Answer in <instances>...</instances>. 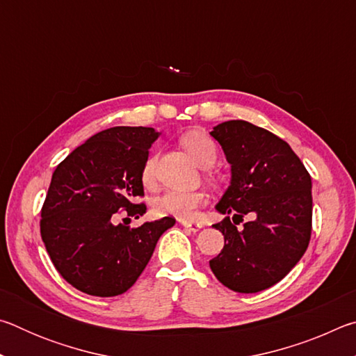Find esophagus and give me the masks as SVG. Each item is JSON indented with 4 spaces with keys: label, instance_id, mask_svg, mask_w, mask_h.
Wrapping results in <instances>:
<instances>
[{
    "label": "esophagus",
    "instance_id": "esophagus-1",
    "mask_svg": "<svg viewBox=\"0 0 356 356\" xmlns=\"http://www.w3.org/2000/svg\"><path fill=\"white\" fill-rule=\"evenodd\" d=\"M179 222H180V225H182L184 227L190 229V231H193V232L200 231V229L202 227L201 222H196V221H191V220H179Z\"/></svg>",
    "mask_w": 356,
    "mask_h": 356
}]
</instances>
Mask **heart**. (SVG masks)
Segmentation results:
<instances>
[{
  "label": "heart",
  "instance_id": "obj_1",
  "mask_svg": "<svg viewBox=\"0 0 356 356\" xmlns=\"http://www.w3.org/2000/svg\"><path fill=\"white\" fill-rule=\"evenodd\" d=\"M180 144L185 147L197 165L204 168L212 166L218 159V146L206 134L201 131H188L180 138ZM156 174V154L149 155L141 170V182L146 186H152ZM204 201L201 191H179L168 190L163 195L155 197L154 212L160 216H177V218H191L196 209Z\"/></svg>",
  "mask_w": 356,
  "mask_h": 356
}]
</instances>
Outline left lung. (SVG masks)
<instances>
[{"instance_id":"8db88e82","label":"left lung","mask_w":356,"mask_h":356,"mask_svg":"<svg viewBox=\"0 0 356 356\" xmlns=\"http://www.w3.org/2000/svg\"><path fill=\"white\" fill-rule=\"evenodd\" d=\"M212 135L231 163L232 180L216 210L213 227L225 246L210 261L221 284L256 293L280 282L305 254L312 231L311 176L291 146L246 120L218 124ZM252 220L244 223L243 216ZM243 222L242 228L236 225Z\"/></svg>"}]
</instances>
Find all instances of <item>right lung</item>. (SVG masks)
I'll return each instance as SVG.
<instances>
[{"label": "right lung", "mask_w": 356, "mask_h": 356, "mask_svg": "<svg viewBox=\"0 0 356 356\" xmlns=\"http://www.w3.org/2000/svg\"><path fill=\"white\" fill-rule=\"evenodd\" d=\"M159 134L150 127H113L78 146L56 166L40 210V236L58 273L94 297H116L135 284L172 216L140 227L146 204L141 170ZM129 220V218H124Z\"/></svg>", "instance_id": "obj_1"}]
</instances>
